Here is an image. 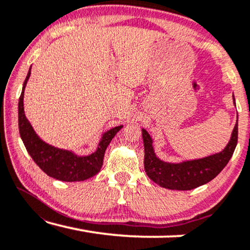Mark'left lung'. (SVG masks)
<instances>
[{
    "mask_svg": "<svg viewBox=\"0 0 250 250\" xmlns=\"http://www.w3.org/2000/svg\"><path fill=\"white\" fill-rule=\"evenodd\" d=\"M232 98L235 104L234 95ZM142 138L145 146V169L149 179L169 190H192L216 177L231 159L238 142V119L225 148L220 152L199 159L181 163L164 162L157 157L153 140L145 128H142Z\"/></svg>",
    "mask_w": 250,
    "mask_h": 250,
    "instance_id": "obj_1",
    "label": "left lung"
}]
</instances>
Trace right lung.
Returning a JSON list of instances; mask_svg holds the SVG:
<instances>
[{"mask_svg": "<svg viewBox=\"0 0 250 250\" xmlns=\"http://www.w3.org/2000/svg\"><path fill=\"white\" fill-rule=\"evenodd\" d=\"M30 70L32 66L23 82L18 104L19 133L27 151L44 173L56 180L63 182H80L94 176L100 172L105 149L117 132L121 131L123 125L116 126L104 132L101 135L97 150L86 156H80L71 150L58 148L43 141L27 119L23 110V93L30 77Z\"/></svg>", "mask_w": 250, "mask_h": 250, "instance_id": "1", "label": "right lung"}]
</instances>
